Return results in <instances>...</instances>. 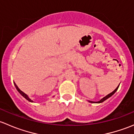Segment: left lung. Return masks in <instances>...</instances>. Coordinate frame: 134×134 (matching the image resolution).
Returning a JSON list of instances; mask_svg holds the SVG:
<instances>
[{
    "label": "left lung",
    "instance_id": "left-lung-1",
    "mask_svg": "<svg viewBox=\"0 0 134 134\" xmlns=\"http://www.w3.org/2000/svg\"><path fill=\"white\" fill-rule=\"evenodd\" d=\"M119 86H117V88H116L115 90L114 91H113V92H111V93H109V94H108V95H106V97H104V98H102V99H101L100 100V101H98V102H93V101H90V100H89V102H91V103H101V102H104V100H106V99H108V98H109V97H111V96L113 95V94H114V93H115L116 91H117V90H118V88H119Z\"/></svg>",
    "mask_w": 134,
    "mask_h": 134
}]
</instances>
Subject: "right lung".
<instances>
[{"instance_id": "obj_1", "label": "right lung", "mask_w": 134, "mask_h": 134, "mask_svg": "<svg viewBox=\"0 0 134 134\" xmlns=\"http://www.w3.org/2000/svg\"><path fill=\"white\" fill-rule=\"evenodd\" d=\"M14 85H15V87H16V89H17V91H19V93L20 94H21V95L23 96V97H25V98H26V99L28 100V101H30V102H33V101H32V100H31L30 98L29 97H28V96L26 94H25V93H23V92L22 91H21V90H19V87H17V85H16V83H15V82H14Z\"/></svg>"}]
</instances>
